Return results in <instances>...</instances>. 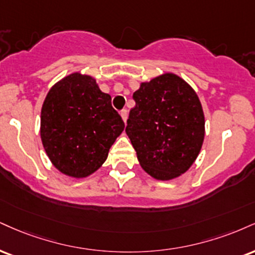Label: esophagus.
Wrapping results in <instances>:
<instances>
[{"label": "esophagus", "mask_w": 255, "mask_h": 255, "mask_svg": "<svg viewBox=\"0 0 255 255\" xmlns=\"http://www.w3.org/2000/svg\"><path fill=\"white\" fill-rule=\"evenodd\" d=\"M120 115H121L122 120H124L125 124H126V121H127V116H128V114H127V110H126V109H122L121 112H120Z\"/></svg>", "instance_id": "34e87169"}]
</instances>
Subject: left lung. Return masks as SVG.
I'll use <instances>...</instances> for the list:
<instances>
[{
  "mask_svg": "<svg viewBox=\"0 0 255 255\" xmlns=\"http://www.w3.org/2000/svg\"><path fill=\"white\" fill-rule=\"evenodd\" d=\"M133 98L126 133L141 167L159 180L186 172L204 140L203 109L194 89L165 73L141 83Z\"/></svg>",
  "mask_w": 255,
  "mask_h": 255,
  "instance_id": "left-lung-1",
  "label": "left lung"
}]
</instances>
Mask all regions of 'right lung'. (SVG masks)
Wrapping results in <instances>:
<instances>
[{
	"instance_id": "1",
	"label": "right lung",
	"mask_w": 255,
	"mask_h": 255,
	"mask_svg": "<svg viewBox=\"0 0 255 255\" xmlns=\"http://www.w3.org/2000/svg\"><path fill=\"white\" fill-rule=\"evenodd\" d=\"M125 124L93 77L72 73L51 88L41 109L40 135L61 173L83 178L102 166Z\"/></svg>"
}]
</instances>
